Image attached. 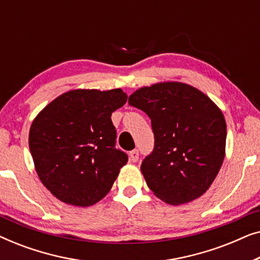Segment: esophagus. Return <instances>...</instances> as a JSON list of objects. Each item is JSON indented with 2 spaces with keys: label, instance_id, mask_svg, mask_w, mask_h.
Returning a JSON list of instances; mask_svg holds the SVG:
<instances>
[{
  "label": "esophagus",
  "instance_id": "34e87169",
  "mask_svg": "<svg viewBox=\"0 0 260 260\" xmlns=\"http://www.w3.org/2000/svg\"><path fill=\"white\" fill-rule=\"evenodd\" d=\"M129 157H130V161L134 162V163L138 161V150H137V149H135V150L130 151Z\"/></svg>",
  "mask_w": 260,
  "mask_h": 260
}]
</instances>
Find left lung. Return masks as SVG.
Here are the masks:
<instances>
[{"instance_id": "obj_1", "label": "left lung", "mask_w": 260, "mask_h": 260, "mask_svg": "<svg viewBox=\"0 0 260 260\" xmlns=\"http://www.w3.org/2000/svg\"><path fill=\"white\" fill-rule=\"evenodd\" d=\"M129 103L151 119L155 148L141 172L152 193L173 206L202 197L226 154V120L219 106L180 81L138 88Z\"/></svg>"}]
</instances>
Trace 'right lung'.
<instances>
[{
    "instance_id": "add662e5",
    "label": "right lung",
    "mask_w": 260,
    "mask_h": 260,
    "mask_svg": "<svg viewBox=\"0 0 260 260\" xmlns=\"http://www.w3.org/2000/svg\"><path fill=\"white\" fill-rule=\"evenodd\" d=\"M127 94L122 88H76L60 94L35 117L29 150L39 179L67 205L87 207L112 188L125 152L115 148L111 115Z\"/></svg>"
}]
</instances>
